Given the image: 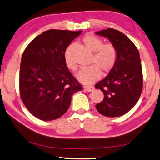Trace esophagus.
Here are the masks:
<instances>
[{
	"label": "esophagus",
	"instance_id": "34e87169",
	"mask_svg": "<svg viewBox=\"0 0 160 160\" xmlns=\"http://www.w3.org/2000/svg\"><path fill=\"white\" fill-rule=\"evenodd\" d=\"M84 89H85L88 92H91L92 90H94V87L93 86H84Z\"/></svg>",
	"mask_w": 160,
	"mask_h": 160
}]
</instances>
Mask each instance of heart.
<instances>
[{"mask_svg": "<svg viewBox=\"0 0 160 160\" xmlns=\"http://www.w3.org/2000/svg\"><path fill=\"white\" fill-rule=\"evenodd\" d=\"M82 43L88 50L94 52L91 66L84 68L78 73V79L84 84H92L101 78L102 72L108 73L115 66L117 60V51L111 44H103V41L93 35H86ZM70 47L67 49L64 61L67 68L75 71L76 66L70 58Z\"/></svg>", "mask_w": 160, "mask_h": 160, "instance_id": "b5f03b06", "label": "heart"}]
</instances>
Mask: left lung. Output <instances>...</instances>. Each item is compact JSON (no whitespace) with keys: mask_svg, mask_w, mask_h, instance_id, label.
<instances>
[{"mask_svg":"<svg viewBox=\"0 0 160 160\" xmlns=\"http://www.w3.org/2000/svg\"><path fill=\"white\" fill-rule=\"evenodd\" d=\"M108 38L117 51V60L107 77L96 84L104 93L103 101L96 105L100 113L117 117L134 107L142 91L143 76L139 52L123 33L108 28L96 33Z\"/></svg>","mask_w":160,"mask_h":160,"instance_id":"8db88e82","label":"left lung"}]
</instances>
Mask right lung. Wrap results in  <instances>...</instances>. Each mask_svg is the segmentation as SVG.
<instances>
[{
  "label": "right lung",
  "mask_w": 160,
  "mask_h": 160,
  "mask_svg": "<svg viewBox=\"0 0 160 160\" xmlns=\"http://www.w3.org/2000/svg\"><path fill=\"white\" fill-rule=\"evenodd\" d=\"M82 31H45L23 51L20 67L19 90L27 110L38 119L52 121L68 110L71 98L82 85L67 68L68 47Z\"/></svg>",
  "instance_id": "add662e5"
}]
</instances>
